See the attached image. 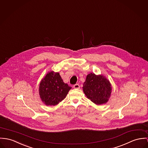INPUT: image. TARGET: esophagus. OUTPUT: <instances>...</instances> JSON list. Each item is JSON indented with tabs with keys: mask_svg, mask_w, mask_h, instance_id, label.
<instances>
[{
	"mask_svg": "<svg viewBox=\"0 0 148 148\" xmlns=\"http://www.w3.org/2000/svg\"><path fill=\"white\" fill-rule=\"evenodd\" d=\"M73 87H74V88H75V89H79L80 88V86L78 84H76L74 85Z\"/></svg>",
	"mask_w": 148,
	"mask_h": 148,
	"instance_id": "1",
	"label": "esophagus"
}]
</instances>
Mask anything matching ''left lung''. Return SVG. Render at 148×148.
<instances>
[{
  "mask_svg": "<svg viewBox=\"0 0 148 148\" xmlns=\"http://www.w3.org/2000/svg\"><path fill=\"white\" fill-rule=\"evenodd\" d=\"M83 91L87 97L96 105H102L109 101L112 92L110 81L102 74L90 73L83 83Z\"/></svg>",
  "mask_w": 148,
  "mask_h": 148,
  "instance_id": "8db88e82",
  "label": "left lung"
}]
</instances>
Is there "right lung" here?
Returning <instances> with one entry per match:
<instances>
[{
	"instance_id": "right-lung-1",
	"label": "right lung",
	"mask_w": 148,
	"mask_h": 148,
	"mask_svg": "<svg viewBox=\"0 0 148 148\" xmlns=\"http://www.w3.org/2000/svg\"><path fill=\"white\" fill-rule=\"evenodd\" d=\"M71 87L65 83L59 73L51 71L41 80L39 94L42 101L47 106H55L66 96Z\"/></svg>"
}]
</instances>
